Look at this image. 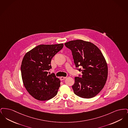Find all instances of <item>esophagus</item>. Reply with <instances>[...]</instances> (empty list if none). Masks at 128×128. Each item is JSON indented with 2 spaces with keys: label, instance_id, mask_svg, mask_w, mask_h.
Returning <instances> with one entry per match:
<instances>
[{
  "label": "esophagus",
  "instance_id": "34e87169",
  "mask_svg": "<svg viewBox=\"0 0 128 128\" xmlns=\"http://www.w3.org/2000/svg\"><path fill=\"white\" fill-rule=\"evenodd\" d=\"M66 78H67V77H61L60 78V79L61 80H63L65 79Z\"/></svg>",
  "mask_w": 128,
  "mask_h": 128
}]
</instances>
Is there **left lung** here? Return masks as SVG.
Masks as SVG:
<instances>
[{
  "mask_svg": "<svg viewBox=\"0 0 128 128\" xmlns=\"http://www.w3.org/2000/svg\"><path fill=\"white\" fill-rule=\"evenodd\" d=\"M65 46L72 51L76 69L82 73L75 77L72 86L74 94L84 98L94 97L103 88L108 77V65L102 53L94 44L82 40L70 41Z\"/></svg>",
  "mask_w": 128,
  "mask_h": 128,
  "instance_id": "8db88e82",
  "label": "left lung"
}]
</instances>
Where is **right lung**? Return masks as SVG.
<instances>
[{
	"mask_svg": "<svg viewBox=\"0 0 128 128\" xmlns=\"http://www.w3.org/2000/svg\"><path fill=\"white\" fill-rule=\"evenodd\" d=\"M63 47V44H40L25 55L21 65V73L26 89L32 97L40 101L55 96L60 87V80L48 74L52 68L53 57Z\"/></svg>",
	"mask_w": 128,
	"mask_h": 128,
	"instance_id": "add662e5",
	"label": "right lung"
}]
</instances>
